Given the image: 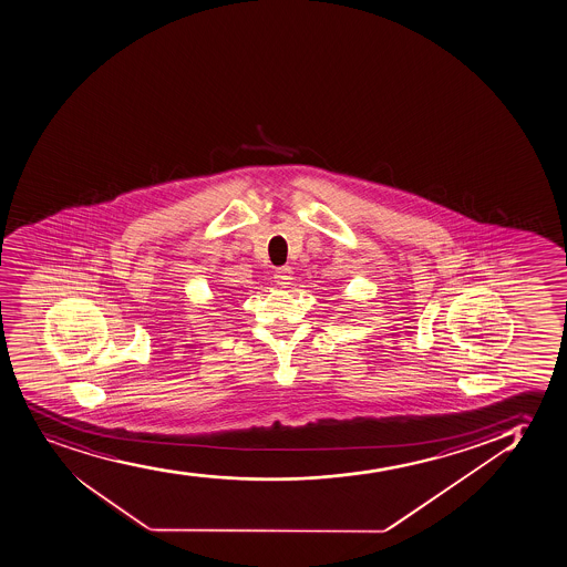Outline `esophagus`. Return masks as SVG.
<instances>
[{"mask_svg": "<svg viewBox=\"0 0 567 567\" xmlns=\"http://www.w3.org/2000/svg\"><path fill=\"white\" fill-rule=\"evenodd\" d=\"M293 271L292 268H288V266H285V268H279L277 271H275V282L279 285L280 288H287L290 282H292Z\"/></svg>", "mask_w": 567, "mask_h": 567, "instance_id": "1", "label": "esophagus"}]
</instances>
